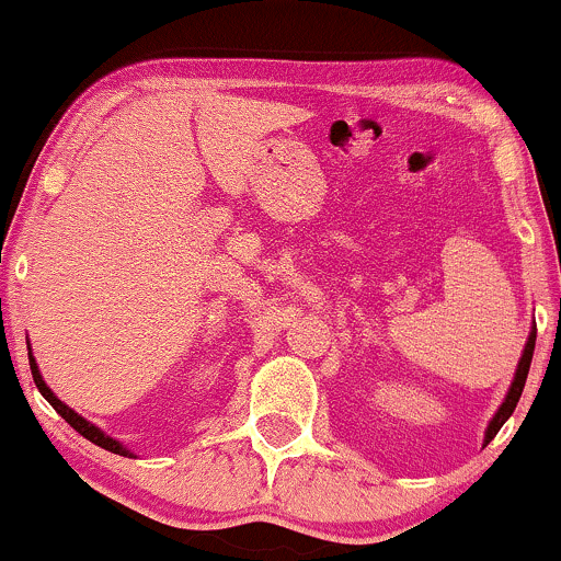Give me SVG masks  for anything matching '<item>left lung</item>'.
I'll return each instance as SVG.
<instances>
[{
	"mask_svg": "<svg viewBox=\"0 0 561 561\" xmlns=\"http://www.w3.org/2000/svg\"><path fill=\"white\" fill-rule=\"evenodd\" d=\"M533 351H536V327H533L530 334H527V343H525L523 358H519V364H517V371H514L512 388H508L506 398H504V403L499 405V411H495V416L491 420V424H488V430H485V443H488V440H493V435L499 433L501 427H504V422L508 420V416L514 414V409H517L519 396H523V388H525L527 371H530Z\"/></svg>",
	"mask_w": 561,
	"mask_h": 561,
	"instance_id": "1",
	"label": "left lung"
}]
</instances>
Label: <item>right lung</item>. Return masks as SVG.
<instances>
[{"instance_id": "right-lung-1", "label": "right lung", "mask_w": 561, "mask_h": 561, "mask_svg": "<svg viewBox=\"0 0 561 561\" xmlns=\"http://www.w3.org/2000/svg\"><path fill=\"white\" fill-rule=\"evenodd\" d=\"M28 364H31V375H34V382H36V388H38V392H42L44 398H47L49 401V405H53V409L57 411V414L62 416V420H66L70 427L76 430V433H81L83 437H87V440H92L94 446H100V448H105V450H111V454H118V456H128V459H134V454L128 448H124L121 446L118 440H115V437H111V435H105L102 433L100 427H94L92 422H87L83 420L81 414H76L73 409H70V405H66L60 401V398L55 396L53 390L47 388V382H44L42 379V371H38V366H36V358L31 356V347H28Z\"/></svg>"}]
</instances>
